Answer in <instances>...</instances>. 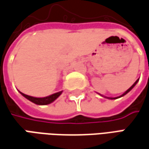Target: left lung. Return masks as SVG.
Returning a JSON list of instances; mask_svg holds the SVG:
<instances>
[{"label":"left lung","mask_w":149,"mask_h":149,"mask_svg":"<svg viewBox=\"0 0 149 149\" xmlns=\"http://www.w3.org/2000/svg\"><path fill=\"white\" fill-rule=\"evenodd\" d=\"M139 79H138V80H137V81H135V82H134V84H133V85H132V86H130V87L129 88V89H128V90H127V91L125 92V93H123V94H122L121 96H119V97H116V98H110V97H105V96H104V97H105V98H107V99H109V100H116V99H118V98H120V97H122V96H124L125 95H126V94H127L128 92H130V91H131V90H132V89L134 88V86H135V85L137 84V82L139 81Z\"/></svg>","instance_id":"obj_1"}]
</instances>
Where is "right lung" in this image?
Masks as SVG:
<instances>
[{
	"label": "right lung",
	"instance_id": "1",
	"mask_svg": "<svg viewBox=\"0 0 149 149\" xmlns=\"http://www.w3.org/2000/svg\"><path fill=\"white\" fill-rule=\"evenodd\" d=\"M20 92V91H19ZM63 91L57 92V93H54L53 95L49 96H46V97H43V98H36V97H32V96H29L25 95L24 93L20 92V94L22 95L25 97L26 99H28V100H30L31 102L34 103V104H37V105H46V104H51L52 102H54V100L57 99L58 96L60 95Z\"/></svg>",
	"mask_w": 149,
	"mask_h": 149
}]
</instances>
